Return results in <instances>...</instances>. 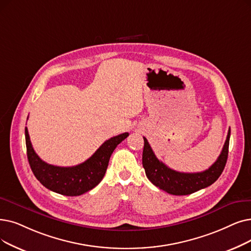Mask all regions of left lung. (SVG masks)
<instances>
[{"label":"left lung","instance_id":"left-lung-1","mask_svg":"<svg viewBox=\"0 0 251 251\" xmlns=\"http://www.w3.org/2000/svg\"><path fill=\"white\" fill-rule=\"evenodd\" d=\"M231 130L228 129L226 143L221 155L213 164L205 171L196 173L178 172L167 167L164 163L158 160L152 151L148 139L144 137L145 146L143 151V166L147 177L159 189L171 195H190L212 184L221 176L225 169L228 154Z\"/></svg>","mask_w":251,"mask_h":251}]
</instances>
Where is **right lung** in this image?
I'll return each mask as SVG.
<instances>
[{"instance_id": "add662e5", "label": "right lung", "mask_w": 251, "mask_h": 251, "mask_svg": "<svg viewBox=\"0 0 251 251\" xmlns=\"http://www.w3.org/2000/svg\"><path fill=\"white\" fill-rule=\"evenodd\" d=\"M129 135L128 132L114 136L97 149L85 162L72 167L54 166L36 154L25 127L26 154L29 166L37 179L50 191L64 196H80L95 188L103 178L108 161L117 146Z\"/></svg>"}]
</instances>
